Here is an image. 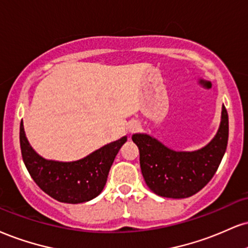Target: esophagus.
<instances>
[{
  "label": "esophagus",
  "mask_w": 248,
  "mask_h": 248,
  "mask_svg": "<svg viewBox=\"0 0 248 248\" xmlns=\"http://www.w3.org/2000/svg\"><path fill=\"white\" fill-rule=\"evenodd\" d=\"M140 129H141V126H140L139 122H132V124H128V132L130 134L139 132Z\"/></svg>",
  "instance_id": "esophagus-1"
}]
</instances>
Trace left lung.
<instances>
[{
  "label": "left lung",
  "instance_id": "obj_1",
  "mask_svg": "<svg viewBox=\"0 0 248 248\" xmlns=\"http://www.w3.org/2000/svg\"><path fill=\"white\" fill-rule=\"evenodd\" d=\"M140 150V165L145 184L157 195L189 198L211 180L226 151L229 116L222 106L220 124L214 139L194 151H175L148 134L132 136Z\"/></svg>",
  "mask_w": 248,
  "mask_h": 248
}]
</instances>
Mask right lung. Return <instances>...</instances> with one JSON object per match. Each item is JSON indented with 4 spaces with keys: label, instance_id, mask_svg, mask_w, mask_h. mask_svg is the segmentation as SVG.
I'll use <instances>...</instances> for the list:
<instances>
[{
    "label": "right lung",
    "instance_id": "add662e5",
    "mask_svg": "<svg viewBox=\"0 0 248 248\" xmlns=\"http://www.w3.org/2000/svg\"><path fill=\"white\" fill-rule=\"evenodd\" d=\"M19 141L23 162L34 183L56 201L76 204L90 201L103 192L109 169L127 136L74 162L46 159L35 153L28 141L23 121Z\"/></svg>",
    "mask_w": 248,
    "mask_h": 248
}]
</instances>
